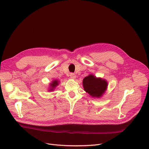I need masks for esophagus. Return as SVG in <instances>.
<instances>
[{"label": "esophagus", "mask_w": 149, "mask_h": 149, "mask_svg": "<svg viewBox=\"0 0 149 149\" xmlns=\"http://www.w3.org/2000/svg\"><path fill=\"white\" fill-rule=\"evenodd\" d=\"M70 78L71 79H74L75 78H76V74H74V73H70Z\"/></svg>", "instance_id": "34e87169"}]
</instances>
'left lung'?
I'll list each match as a JSON object with an SVG mask.
<instances>
[{"label":"left lung","instance_id":"obj_1","mask_svg":"<svg viewBox=\"0 0 149 149\" xmlns=\"http://www.w3.org/2000/svg\"><path fill=\"white\" fill-rule=\"evenodd\" d=\"M83 86L84 90L91 96L100 97L105 91L108 84L107 80L90 74L84 79Z\"/></svg>","mask_w":149,"mask_h":149}]
</instances>
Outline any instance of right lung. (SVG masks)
<instances>
[{
    "label": "right lung",
    "instance_id": "right-lung-1",
    "mask_svg": "<svg viewBox=\"0 0 149 149\" xmlns=\"http://www.w3.org/2000/svg\"><path fill=\"white\" fill-rule=\"evenodd\" d=\"M58 81H57V80H54L53 81L52 84H51L50 85V86H51V89H49V91H53L54 90V88L55 87H56L57 85H58Z\"/></svg>",
    "mask_w": 149,
    "mask_h": 149
}]
</instances>
